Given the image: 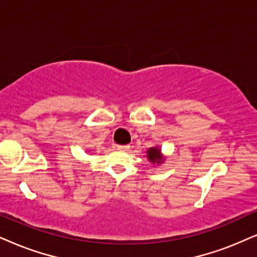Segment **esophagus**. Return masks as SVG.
Instances as JSON below:
<instances>
[{
  "label": "esophagus",
  "instance_id": "34e87169",
  "mask_svg": "<svg viewBox=\"0 0 257 257\" xmlns=\"http://www.w3.org/2000/svg\"><path fill=\"white\" fill-rule=\"evenodd\" d=\"M129 147H131V146H128V145H117L116 146V148L118 149V151H128L129 149Z\"/></svg>",
  "mask_w": 257,
  "mask_h": 257
}]
</instances>
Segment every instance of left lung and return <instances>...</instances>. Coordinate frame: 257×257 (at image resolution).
<instances>
[{"label": "left lung", "mask_w": 257, "mask_h": 257, "mask_svg": "<svg viewBox=\"0 0 257 257\" xmlns=\"http://www.w3.org/2000/svg\"><path fill=\"white\" fill-rule=\"evenodd\" d=\"M147 158L148 160L153 162V164H162L165 159L162 158L161 148L155 146V147H151L147 151Z\"/></svg>", "instance_id": "8db88e82"}]
</instances>
